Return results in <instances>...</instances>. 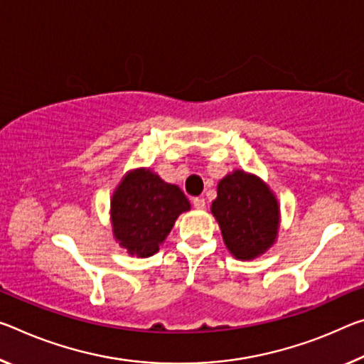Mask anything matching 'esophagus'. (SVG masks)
<instances>
[{
	"label": "esophagus",
	"instance_id": "34e87169",
	"mask_svg": "<svg viewBox=\"0 0 364 364\" xmlns=\"http://www.w3.org/2000/svg\"><path fill=\"white\" fill-rule=\"evenodd\" d=\"M193 204H194L196 209H199V210L205 209V199L204 198H194L193 199Z\"/></svg>",
	"mask_w": 364,
	"mask_h": 364
}]
</instances>
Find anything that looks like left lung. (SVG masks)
<instances>
[{"mask_svg": "<svg viewBox=\"0 0 364 364\" xmlns=\"http://www.w3.org/2000/svg\"><path fill=\"white\" fill-rule=\"evenodd\" d=\"M210 210L225 245L236 259L250 261L275 243L280 223L279 203L256 175L235 170L222 178Z\"/></svg>", "mask_w": 364, "mask_h": 364, "instance_id": "1", "label": "left lung"}]
</instances>
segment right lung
Instances as JSON below:
<instances>
[{"instance_id": "add662e5", "label": "right lung", "mask_w": 364, "mask_h": 364, "mask_svg": "<svg viewBox=\"0 0 364 364\" xmlns=\"http://www.w3.org/2000/svg\"><path fill=\"white\" fill-rule=\"evenodd\" d=\"M189 209L176 184L165 183L149 168L132 170L113 193V235L131 256L149 257L159 251L178 215Z\"/></svg>"}]
</instances>
